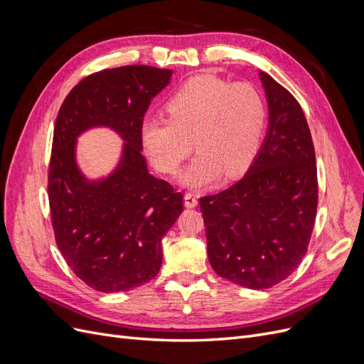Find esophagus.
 <instances>
[{
	"label": "esophagus",
	"mask_w": 364,
	"mask_h": 364,
	"mask_svg": "<svg viewBox=\"0 0 364 364\" xmlns=\"http://www.w3.org/2000/svg\"><path fill=\"white\" fill-rule=\"evenodd\" d=\"M183 200H185L186 208H196L197 205H199V197H197L194 193H186L183 196Z\"/></svg>",
	"instance_id": "1"
}]
</instances>
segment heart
Here are the masks:
<instances>
[{
  "instance_id": "obj_1",
  "label": "heart",
  "mask_w": 364,
  "mask_h": 364,
  "mask_svg": "<svg viewBox=\"0 0 364 364\" xmlns=\"http://www.w3.org/2000/svg\"><path fill=\"white\" fill-rule=\"evenodd\" d=\"M167 119L150 118L141 126L146 156L158 171L174 176L191 153L181 182L190 188L245 174L255 159L267 123V105L250 83L197 75L165 105Z\"/></svg>"
}]
</instances>
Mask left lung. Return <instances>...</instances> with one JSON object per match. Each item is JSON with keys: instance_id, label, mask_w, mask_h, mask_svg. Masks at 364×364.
<instances>
[{"instance_id": "obj_1", "label": "left lung", "mask_w": 364, "mask_h": 364, "mask_svg": "<svg viewBox=\"0 0 364 364\" xmlns=\"http://www.w3.org/2000/svg\"><path fill=\"white\" fill-rule=\"evenodd\" d=\"M269 127L243 179L200 199L208 258L218 277L250 290L270 289L299 266L317 209L314 146L302 107L259 71Z\"/></svg>"}]
</instances>
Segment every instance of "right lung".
I'll list each match as a JSON object with an SVG mask.
<instances>
[{
    "label": "right lung",
    "mask_w": 364,
    "mask_h": 364,
    "mask_svg": "<svg viewBox=\"0 0 364 364\" xmlns=\"http://www.w3.org/2000/svg\"><path fill=\"white\" fill-rule=\"evenodd\" d=\"M171 70L127 65L85 77L56 118L48 199L56 243L86 285L103 293L149 282L162 264V238L183 211V197L149 173L141 155L144 114ZM95 127L124 139L117 167L90 180L76 162V139Z\"/></svg>",
    "instance_id": "1"
}]
</instances>
